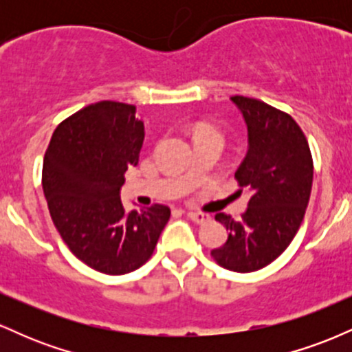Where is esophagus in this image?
<instances>
[{
    "label": "esophagus",
    "mask_w": 352,
    "mask_h": 352,
    "mask_svg": "<svg viewBox=\"0 0 352 352\" xmlns=\"http://www.w3.org/2000/svg\"><path fill=\"white\" fill-rule=\"evenodd\" d=\"M188 218L192 221H195V223H207V221H210V215H207V213H200V212H188L187 213Z\"/></svg>",
    "instance_id": "1"
}]
</instances>
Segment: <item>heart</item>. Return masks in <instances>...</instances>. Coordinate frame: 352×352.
<instances>
[{"label": "heart", "instance_id": "heart-1", "mask_svg": "<svg viewBox=\"0 0 352 352\" xmlns=\"http://www.w3.org/2000/svg\"><path fill=\"white\" fill-rule=\"evenodd\" d=\"M204 137H217V139H220L221 142H223V135H221V132L215 127H210V125H200V127L195 131L197 140L204 139Z\"/></svg>", "mask_w": 352, "mask_h": 352}]
</instances>
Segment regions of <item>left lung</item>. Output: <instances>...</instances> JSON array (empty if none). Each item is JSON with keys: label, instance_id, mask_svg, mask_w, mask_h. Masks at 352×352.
Here are the masks:
<instances>
[{"label": "left lung", "instance_id": "1", "mask_svg": "<svg viewBox=\"0 0 352 352\" xmlns=\"http://www.w3.org/2000/svg\"><path fill=\"white\" fill-rule=\"evenodd\" d=\"M248 127V152L235 172L250 201L240 221L217 213L228 233L213 260L236 273L265 268L288 248L300 230L313 185V157L296 120L258 99L233 96Z\"/></svg>", "mask_w": 352, "mask_h": 352}]
</instances>
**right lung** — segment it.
<instances>
[{"label": "right lung", "instance_id": "1", "mask_svg": "<svg viewBox=\"0 0 352 352\" xmlns=\"http://www.w3.org/2000/svg\"><path fill=\"white\" fill-rule=\"evenodd\" d=\"M144 122L135 106L100 100L64 119L47 145L43 190L52 223L74 256L92 270L125 274L152 256L170 208L125 212L120 187L139 164Z\"/></svg>", "mask_w": 352, "mask_h": 352}]
</instances>
